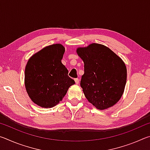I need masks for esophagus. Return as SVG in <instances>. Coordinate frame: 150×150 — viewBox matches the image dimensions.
Masks as SVG:
<instances>
[{
	"label": "esophagus",
	"instance_id": "1",
	"mask_svg": "<svg viewBox=\"0 0 150 150\" xmlns=\"http://www.w3.org/2000/svg\"><path fill=\"white\" fill-rule=\"evenodd\" d=\"M75 83L77 85H78L79 83V79H75Z\"/></svg>",
	"mask_w": 150,
	"mask_h": 150
}]
</instances>
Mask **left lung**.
I'll use <instances>...</instances> for the list:
<instances>
[{
	"label": "left lung",
	"mask_w": 150,
	"mask_h": 150,
	"mask_svg": "<svg viewBox=\"0 0 150 150\" xmlns=\"http://www.w3.org/2000/svg\"><path fill=\"white\" fill-rule=\"evenodd\" d=\"M77 53L84 62L81 87L88 102L98 110L115 105L125 88V63L110 49L99 44L78 47Z\"/></svg>",
	"instance_id": "left-lung-1"
}]
</instances>
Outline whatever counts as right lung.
Returning <instances> with one entry per match:
<instances>
[{
	"mask_svg": "<svg viewBox=\"0 0 150 150\" xmlns=\"http://www.w3.org/2000/svg\"><path fill=\"white\" fill-rule=\"evenodd\" d=\"M65 47L48 45L33 55L25 68V87L31 100L43 108H52L64 97L75 81L62 64Z\"/></svg>",
	"mask_w": 150,
	"mask_h": 150,
	"instance_id": "obj_1",
	"label": "right lung"
}]
</instances>
